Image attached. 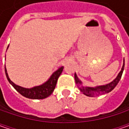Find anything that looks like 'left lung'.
Here are the masks:
<instances>
[{"instance_id":"1","label":"left lung","mask_w":129,"mask_h":129,"mask_svg":"<svg viewBox=\"0 0 129 129\" xmlns=\"http://www.w3.org/2000/svg\"><path fill=\"white\" fill-rule=\"evenodd\" d=\"M124 69V60H123V64L121 68V72L118 73V76L116 77V79H114L111 82L106 84V85H101V86H96L95 87H85L82 85V82L79 80V78L77 77V75L75 73V83L77 85L80 87L79 89L82 92L84 95H85L89 97H94L95 95H103L108 93L109 92H111L112 90L114 89V87L116 86L117 84L120 81L121 78L123 71ZM81 86H80V85Z\"/></svg>"}]
</instances>
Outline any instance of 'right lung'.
<instances>
[{
    "mask_svg": "<svg viewBox=\"0 0 129 129\" xmlns=\"http://www.w3.org/2000/svg\"><path fill=\"white\" fill-rule=\"evenodd\" d=\"M63 68H64L63 67H59L57 71H55L52 74V76L49 77V79L47 82H45L44 84L39 86L33 87L31 88H25V87L16 85L14 82H13L10 80L6 67H5V72H6V75L8 82L16 90V91L18 92L21 95H22L23 96L26 97L27 98H30V99H44L49 96L52 93V92L54 91L56 87L57 80L60 76L63 70Z\"/></svg>",
    "mask_w": 129,
    "mask_h": 129,
    "instance_id": "add662e5",
    "label": "right lung"
}]
</instances>
